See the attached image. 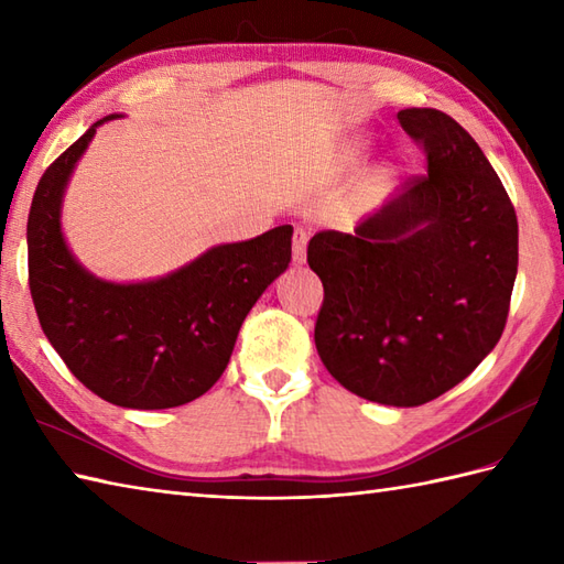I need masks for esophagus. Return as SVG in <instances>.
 <instances>
[{"label": "esophagus", "mask_w": 564, "mask_h": 564, "mask_svg": "<svg viewBox=\"0 0 564 564\" xmlns=\"http://www.w3.org/2000/svg\"><path fill=\"white\" fill-rule=\"evenodd\" d=\"M310 242V232L305 227H295L293 232V261L295 263H305V249Z\"/></svg>", "instance_id": "obj_1"}]
</instances>
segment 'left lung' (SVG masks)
<instances>
[{
  "mask_svg": "<svg viewBox=\"0 0 564 564\" xmlns=\"http://www.w3.org/2000/svg\"><path fill=\"white\" fill-rule=\"evenodd\" d=\"M426 174L356 227L322 230L307 263L322 289L315 346L346 390L416 406L455 388L495 349L519 267L517 210L463 126L404 109Z\"/></svg>",
  "mask_w": 564,
  "mask_h": 564,
  "instance_id": "8db88e82",
  "label": "left lung"
}]
</instances>
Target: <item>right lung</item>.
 Returning a JSON list of instances; mask_svg holds the SVG:
<instances>
[{"instance_id": "obj_1", "label": "right lung", "mask_w": 564, "mask_h": 564, "mask_svg": "<svg viewBox=\"0 0 564 564\" xmlns=\"http://www.w3.org/2000/svg\"><path fill=\"white\" fill-rule=\"evenodd\" d=\"M104 121L72 142L35 188L26 227L29 289L47 341L84 388L130 410H166L218 382L251 305L289 269L293 227L213 247L158 281L97 279L69 254L59 203Z\"/></svg>"}]
</instances>
